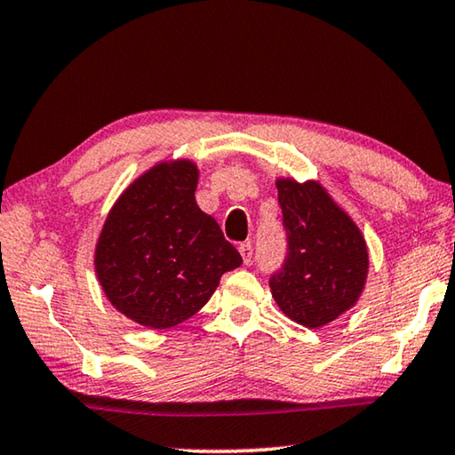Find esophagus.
<instances>
[{
  "label": "esophagus",
  "instance_id": "obj_1",
  "mask_svg": "<svg viewBox=\"0 0 455 455\" xmlns=\"http://www.w3.org/2000/svg\"><path fill=\"white\" fill-rule=\"evenodd\" d=\"M239 251H241V257H243L244 265H249V263H251V259H253V244H251L249 241H247V243H243L241 247H239Z\"/></svg>",
  "mask_w": 455,
  "mask_h": 455
}]
</instances>
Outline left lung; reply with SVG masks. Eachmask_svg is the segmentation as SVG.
Here are the masks:
<instances>
[{
    "mask_svg": "<svg viewBox=\"0 0 455 455\" xmlns=\"http://www.w3.org/2000/svg\"><path fill=\"white\" fill-rule=\"evenodd\" d=\"M287 255L269 279L277 306L306 328H322L356 304L369 251L355 220L318 182L277 180Z\"/></svg>",
    "mask_w": 455,
    "mask_h": 455,
    "instance_id": "obj_1",
    "label": "left lung"
}]
</instances>
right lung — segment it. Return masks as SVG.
Masks as SVG:
<instances>
[{"instance_id": "right-lung-1", "label": "right lung", "mask_w": 455, "mask_h": 455, "mask_svg": "<svg viewBox=\"0 0 455 455\" xmlns=\"http://www.w3.org/2000/svg\"><path fill=\"white\" fill-rule=\"evenodd\" d=\"M190 160L162 162L115 202L95 249V271L113 307L141 326L164 330L192 318L222 273L243 265L194 192Z\"/></svg>"}]
</instances>
